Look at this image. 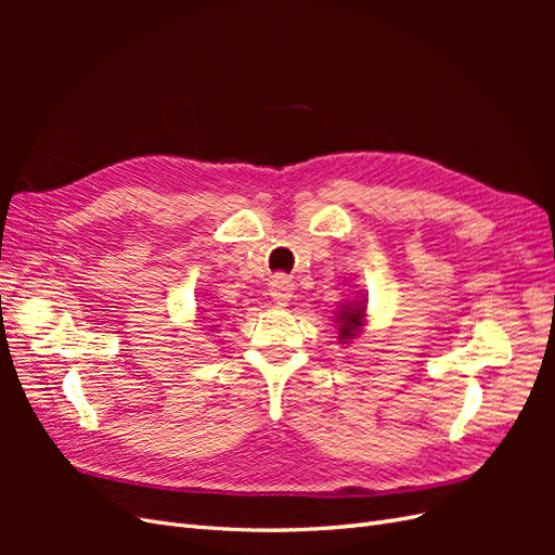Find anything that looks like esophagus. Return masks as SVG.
Wrapping results in <instances>:
<instances>
[{"instance_id":"obj_1","label":"esophagus","mask_w":555,"mask_h":555,"mask_svg":"<svg viewBox=\"0 0 555 555\" xmlns=\"http://www.w3.org/2000/svg\"><path fill=\"white\" fill-rule=\"evenodd\" d=\"M268 292H271V296L275 300H280V304H284V300H289L292 294H294V284L287 275H275L271 282H268Z\"/></svg>"}]
</instances>
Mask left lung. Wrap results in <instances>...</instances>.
Wrapping results in <instances>:
<instances>
[{
  "label": "left lung",
  "instance_id": "8db88e82",
  "mask_svg": "<svg viewBox=\"0 0 555 555\" xmlns=\"http://www.w3.org/2000/svg\"><path fill=\"white\" fill-rule=\"evenodd\" d=\"M363 319H365V308H363L361 300H359V304L343 306V310L338 312V331H340L338 338L343 343L357 338V333L363 326Z\"/></svg>",
  "mask_w": 555,
  "mask_h": 555
}]
</instances>
